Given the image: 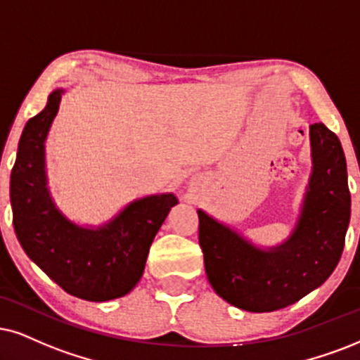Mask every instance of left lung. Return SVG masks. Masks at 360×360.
<instances>
[{
	"label": "left lung",
	"mask_w": 360,
	"mask_h": 360,
	"mask_svg": "<svg viewBox=\"0 0 360 360\" xmlns=\"http://www.w3.org/2000/svg\"><path fill=\"white\" fill-rule=\"evenodd\" d=\"M312 169L289 238L259 248L198 209L199 244L207 281L226 302L249 312H272L297 302L329 279L342 256L350 219L347 165L338 136L309 126Z\"/></svg>",
	"instance_id": "8db88e82"
}]
</instances>
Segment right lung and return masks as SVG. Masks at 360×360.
Instances as JSON below:
<instances>
[{
    "label": "right lung",
    "instance_id": "obj_1",
    "mask_svg": "<svg viewBox=\"0 0 360 360\" xmlns=\"http://www.w3.org/2000/svg\"><path fill=\"white\" fill-rule=\"evenodd\" d=\"M63 94V88L54 89L22 129L10 183L13 226L28 257L59 288L84 301H111L136 288L177 198L162 193L136 199L98 227L68 219L48 188L44 148Z\"/></svg>",
    "mask_w": 360,
    "mask_h": 360
}]
</instances>
